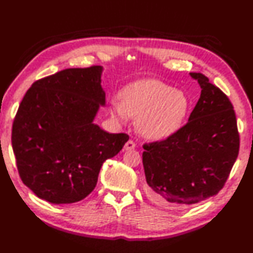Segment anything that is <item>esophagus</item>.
Returning a JSON list of instances; mask_svg holds the SVG:
<instances>
[{"mask_svg":"<svg viewBox=\"0 0 253 253\" xmlns=\"http://www.w3.org/2000/svg\"><path fill=\"white\" fill-rule=\"evenodd\" d=\"M135 147H136V144L134 143L133 140H127L126 143V145H125V149L126 150H134L135 149Z\"/></svg>","mask_w":253,"mask_h":253,"instance_id":"1","label":"esophagus"}]
</instances>
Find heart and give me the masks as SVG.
Listing matches in <instances>:
<instances>
[{
  "mask_svg": "<svg viewBox=\"0 0 253 253\" xmlns=\"http://www.w3.org/2000/svg\"><path fill=\"white\" fill-rule=\"evenodd\" d=\"M119 101L110 103V114L120 122L137 118L139 133L149 139H164L179 130L189 109V100L160 80L146 79L123 88Z\"/></svg>",
  "mask_w": 253,
  "mask_h": 253,
  "instance_id": "obj_1",
  "label": "heart"
}]
</instances>
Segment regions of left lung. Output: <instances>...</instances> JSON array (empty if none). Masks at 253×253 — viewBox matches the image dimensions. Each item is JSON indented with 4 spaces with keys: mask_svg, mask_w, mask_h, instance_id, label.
Wrapping results in <instances>:
<instances>
[{
    "mask_svg": "<svg viewBox=\"0 0 253 253\" xmlns=\"http://www.w3.org/2000/svg\"><path fill=\"white\" fill-rule=\"evenodd\" d=\"M201 96L188 122L171 136L145 143L146 193L165 208H183L224 187L239 152V133L230 98L201 73Z\"/></svg>",
    "mask_w": 253,
    "mask_h": 253,
    "instance_id": "8db88e82",
    "label": "left lung"
}]
</instances>
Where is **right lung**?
<instances>
[{"label": "right lung", "mask_w": 253, "mask_h": 253, "mask_svg": "<svg viewBox=\"0 0 253 253\" xmlns=\"http://www.w3.org/2000/svg\"><path fill=\"white\" fill-rule=\"evenodd\" d=\"M102 67L66 69L36 80L23 96L11 130L22 182L40 199L71 204L94 190L100 169L128 140L94 125L105 104Z\"/></svg>", "instance_id": "right-lung-1"}]
</instances>
